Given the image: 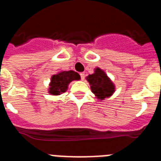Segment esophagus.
<instances>
[{
	"instance_id": "obj_1",
	"label": "esophagus",
	"mask_w": 161,
	"mask_h": 161,
	"mask_svg": "<svg viewBox=\"0 0 161 161\" xmlns=\"http://www.w3.org/2000/svg\"><path fill=\"white\" fill-rule=\"evenodd\" d=\"M80 77H81L82 80H84L85 79V74L84 73V72H81V73L80 74Z\"/></svg>"
}]
</instances>
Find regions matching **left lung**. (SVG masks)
Instances as JSON below:
<instances>
[{
  "label": "left lung",
  "instance_id": "8db88e82",
  "mask_svg": "<svg viewBox=\"0 0 161 161\" xmlns=\"http://www.w3.org/2000/svg\"><path fill=\"white\" fill-rule=\"evenodd\" d=\"M86 80L90 85L91 90L97 99L104 100L105 98L112 96L114 93V85L108 77L106 72L101 68H95L94 73L89 75Z\"/></svg>",
  "mask_w": 161,
  "mask_h": 161
}]
</instances>
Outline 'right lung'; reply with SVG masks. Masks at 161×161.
Listing matches in <instances>:
<instances>
[{
  "mask_svg": "<svg viewBox=\"0 0 161 161\" xmlns=\"http://www.w3.org/2000/svg\"><path fill=\"white\" fill-rule=\"evenodd\" d=\"M80 79L79 74L74 71H62L53 75L51 78V83L48 93L52 95H60L66 92L68 86L72 80H79Z\"/></svg>",
  "mask_w": 161,
  "mask_h": 161,
  "instance_id": "obj_1",
  "label": "right lung"
}]
</instances>
